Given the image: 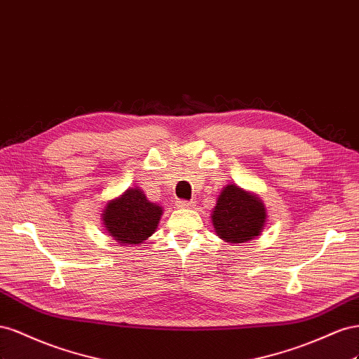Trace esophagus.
Instances as JSON below:
<instances>
[{
    "mask_svg": "<svg viewBox=\"0 0 359 359\" xmlns=\"http://www.w3.org/2000/svg\"><path fill=\"white\" fill-rule=\"evenodd\" d=\"M176 206L179 208V209H191L194 204L191 203V201H183V200H180V201H177L176 203Z\"/></svg>",
    "mask_w": 359,
    "mask_h": 359,
    "instance_id": "obj_1",
    "label": "esophagus"
}]
</instances>
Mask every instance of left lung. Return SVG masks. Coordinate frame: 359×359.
<instances>
[{"instance_id":"left-lung-1","label":"left lung","mask_w":359,"mask_h":359,"mask_svg":"<svg viewBox=\"0 0 359 359\" xmlns=\"http://www.w3.org/2000/svg\"><path fill=\"white\" fill-rule=\"evenodd\" d=\"M210 218L219 239L239 245L260 236L268 213L257 194L229 183L218 196Z\"/></svg>"}]
</instances>
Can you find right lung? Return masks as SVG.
Masks as SVG:
<instances>
[{
  "label": "right lung",
  "mask_w": 359,
  "mask_h": 359,
  "mask_svg": "<svg viewBox=\"0 0 359 359\" xmlns=\"http://www.w3.org/2000/svg\"><path fill=\"white\" fill-rule=\"evenodd\" d=\"M161 217L162 206L147 200L144 191L128 188L107 203L102 221L109 236L121 247H138L156 231Z\"/></svg>",
  "instance_id": "right-lung-1"
}]
</instances>
